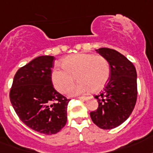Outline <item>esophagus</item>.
<instances>
[{
	"label": "esophagus",
	"instance_id": "34e87169",
	"mask_svg": "<svg viewBox=\"0 0 153 153\" xmlns=\"http://www.w3.org/2000/svg\"><path fill=\"white\" fill-rule=\"evenodd\" d=\"M78 99L80 100H82V101H85V100H89V97H79Z\"/></svg>",
	"mask_w": 153,
	"mask_h": 153
}]
</instances>
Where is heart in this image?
Masks as SVG:
<instances>
[{"label": "heart", "instance_id": "obj_1", "mask_svg": "<svg viewBox=\"0 0 153 153\" xmlns=\"http://www.w3.org/2000/svg\"><path fill=\"white\" fill-rule=\"evenodd\" d=\"M63 68H54L51 72L53 86L60 93H67L75 83L72 95L85 94L93 90L99 92L105 87L110 77V67L104 57L94 53H81L64 58Z\"/></svg>", "mask_w": 153, "mask_h": 153}]
</instances>
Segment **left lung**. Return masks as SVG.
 Masks as SVG:
<instances>
[{
    "mask_svg": "<svg viewBox=\"0 0 153 153\" xmlns=\"http://www.w3.org/2000/svg\"><path fill=\"white\" fill-rule=\"evenodd\" d=\"M110 66V77L105 89L96 95L99 107L90 112L97 126L111 130L129 118L137 100V72L130 60L118 51L109 48L96 50Z\"/></svg>",
    "mask_w": 153,
    "mask_h": 153,
    "instance_id": "left-lung-1",
    "label": "left lung"
}]
</instances>
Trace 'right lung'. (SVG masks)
I'll return each mask as SVG.
<instances>
[{"label": "right lung", "instance_id": "1", "mask_svg": "<svg viewBox=\"0 0 153 153\" xmlns=\"http://www.w3.org/2000/svg\"><path fill=\"white\" fill-rule=\"evenodd\" d=\"M53 56H39L20 68L10 92L20 120L32 130L51 135L66 125L70 100L54 90L51 80Z\"/></svg>", "mask_w": 153, "mask_h": 153}]
</instances>
